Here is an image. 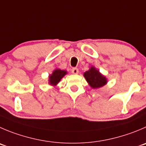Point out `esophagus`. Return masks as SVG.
Wrapping results in <instances>:
<instances>
[{"label":"esophagus","instance_id":"1","mask_svg":"<svg viewBox=\"0 0 146 146\" xmlns=\"http://www.w3.org/2000/svg\"><path fill=\"white\" fill-rule=\"evenodd\" d=\"M72 74H77L79 73V69H77V68H73V69H72Z\"/></svg>","mask_w":146,"mask_h":146}]
</instances>
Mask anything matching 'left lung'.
I'll return each instance as SVG.
<instances>
[{"label": "left lung", "instance_id": "8db88e82", "mask_svg": "<svg viewBox=\"0 0 146 146\" xmlns=\"http://www.w3.org/2000/svg\"><path fill=\"white\" fill-rule=\"evenodd\" d=\"M83 75L89 85L92 89L100 88L108 83L106 77L93 66L88 71L84 72Z\"/></svg>", "mask_w": 146, "mask_h": 146}]
</instances>
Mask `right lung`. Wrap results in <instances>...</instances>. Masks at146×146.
Instances as JSON below:
<instances>
[{"instance_id":"right-lung-1","label":"right lung","mask_w":146,"mask_h":146,"mask_svg":"<svg viewBox=\"0 0 146 146\" xmlns=\"http://www.w3.org/2000/svg\"><path fill=\"white\" fill-rule=\"evenodd\" d=\"M66 74L67 72L66 70H62L59 68H56L53 71L52 74L48 76V84L51 86L56 87Z\"/></svg>"}]
</instances>
